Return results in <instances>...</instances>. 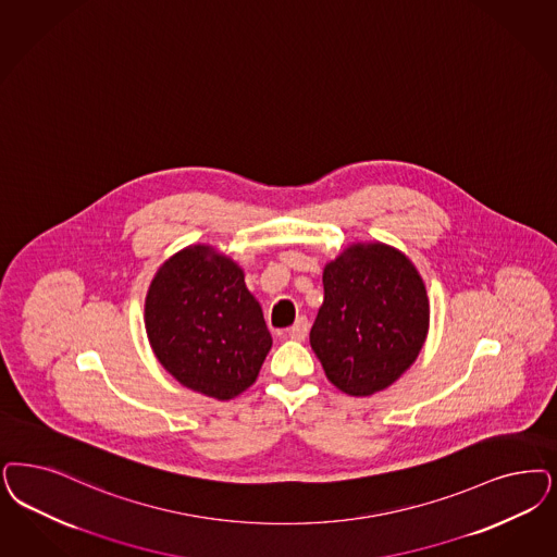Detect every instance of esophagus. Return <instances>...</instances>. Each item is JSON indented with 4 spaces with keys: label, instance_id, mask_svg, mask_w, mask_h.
Listing matches in <instances>:
<instances>
[{
    "label": "esophagus",
    "instance_id": "obj_1",
    "mask_svg": "<svg viewBox=\"0 0 557 557\" xmlns=\"http://www.w3.org/2000/svg\"><path fill=\"white\" fill-rule=\"evenodd\" d=\"M288 335L292 339H296V342H302L305 337L308 335V319L307 317H298L296 319V323L289 326Z\"/></svg>",
    "mask_w": 557,
    "mask_h": 557
}]
</instances>
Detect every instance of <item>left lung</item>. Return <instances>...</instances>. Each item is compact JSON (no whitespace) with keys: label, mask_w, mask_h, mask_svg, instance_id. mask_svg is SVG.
Returning a JSON list of instances; mask_svg holds the SVG:
<instances>
[{"label":"left lung","mask_w":557,"mask_h":557,"mask_svg":"<svg viewBox=\"0 0 557 557\" xmlns=\"http://www.w3.org/2000/svg\"><path fill=\"white\" fill-rule=\"evenodd\" d=\"M323 286L310 346L326 379L354 397L395 383L428 333L430 308L418 269L386 245H356L326 265Z\"/></svg>","instance_id":"obj_1"}]
</instances>
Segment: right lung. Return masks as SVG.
<instances>
[{"mask_svg":"<svg viewBox=\"0 0 557 557\" xmlns=\"http://www.w3.org/2000/svg\"><path fill=\"white\" fill-rule=\"evenodd\" d=\"M146 331L156 358L178 383L220 401L255 383L271 349L243 269L201 245L176 252L156 273Z\"/></svg>","mask_w":557,"mask_h":557,"instance_id":"add662e5","label":"right lung"}]
</instances>
